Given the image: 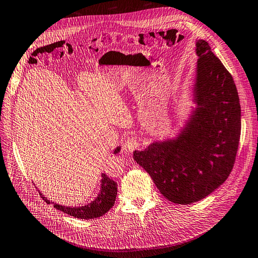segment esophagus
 Wrapping results in <instances>:
<instances>
[{
  "label": "esophagus",
  "instance_id": "34e87169",
  "mask_svg": "<svg viewBox=\"0 0 258 258\" xmlns=\"http://www.w3.org/2000/svg\"><path fill=\"white\" fill-rule=\"evenodd\" d=\"M137 146H138V142H137V140L134 138H128L127 140L124 141L122 145V149L126 152H132L137 148Z\"/></svg>",
  "mask_w": 258,
  "mask_h": 258
}]
</instances>
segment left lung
<instances>
[{
	"label": "left lung",
	"instance_id": "1",
	"mask_svg": "<svg viewBox=\"0 0 258 258\" xmlns=\"http://www.w3.org/2000/svg\"><path fill=\"white\" fill-rule=\"evenodd\" d=\"M195 50L196 107L173 138L134 151L161 194L176 204L197 202L227 179L241 135V105L231 75L205 40H196Z\"/></svg>",
	"mask_w": 258,
	"mask_h": 258
}]
</instances>
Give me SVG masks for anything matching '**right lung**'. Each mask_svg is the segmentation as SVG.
I'll return each instance as SVG.
<instances>
[{
	"label": "right lung",
	"instance_id": "add662e5",
	"mask_svg": "<svg viewBox=\"0 0 258 258\" xmlns=\"http://www.w3.org/2000/svg\"><path fill=\"white\" fill-rule=\"evenodd\" d=\"M119 151L120 146L115 148L114 154L118 153ZM117 190V183L114 180L110 179V177L107 176L105 173H101L100 190L97 197L90 203L84 205V207H65V205L57 204L49 201L40 192L39 194L46 203H53L54 208H56L57 210L75 218L89 220L104 216L107 212H109L112 209L116 200Z\"/></svg>",
	"mask_w": 258,
	"mask_h": 258
}]
</instances>
